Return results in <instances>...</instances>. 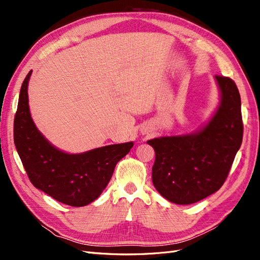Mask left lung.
Listing matches in <instances>:
<instances>
[{"mask_svg": "<svg viewBox=\"0 0 260 260\" xmlns=\"http://www.w3.org/2000/svg\"><path fill=\"white\" fill-rule=\"evenodd\" d=\"M220 103L209 121L188 135L147 141L155 151L153 184L162 198L188 205L222 186L242 144L241 96L228 77L215 76Z\"/></svg>", "mask_w": 260, "mask_h": 260, "instance_id": "8db88e82", "label": "left lung"}]
</instances>
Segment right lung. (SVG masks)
Returning <instances> with one entry per match:
<instances>
[{
  "mask_svg": "<svg viewBox=\"0 0 260 260\" xmlns=\"http://www.w3.org/2000/svg\"><path fill=\"white\" fill-rule=\"evenodd\" d=\"M22 82L14 120V142L29 180L37 188L69 206L81 207L95 201L111 180L117 162L133 142L106 145L69 154L51 144L31 118L28 83Z\"/></svg>",
  "mask_w": 260,
  "mask_h": 260,
  "instance_id": "obj_1",
  "label": "right lung"
}]
</instances>
